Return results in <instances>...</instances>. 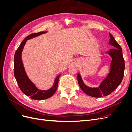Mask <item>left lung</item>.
<instances>
[{
	"mask_svg": "<svg viewBox=\"0 0 132 132\" xmlns=\"http://www.w3.org/2000/svg\"><path fill=\"white\" fill-rule=\"evenodd\" d=\"M110 36L111 39L109 43L114 47L107 52L112 58L110 73L107 77L97 88H91L84 84L80 75L78 74V81L80 87L85 94L92 97H101L110 95L120 85L124 77L125 63L122 48L110 33Z\"/></svg>",
	"mask_w": 132,
	"mask_h": 132,
	"instance_id": "obj_1",
	"label": "left lung"
}]
</instances>
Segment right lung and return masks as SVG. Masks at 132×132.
I'll return each mask as SVG.
<instances>
[{"mask_svg":"<svg viewBox=\"0 0 132 132\" xmlns=\"http://www.w3.org/2000/svg\"><path fill=\"white\" fill-rule=\"evenodd\" d=\"M46 32L45 31H42L38 33L32 34L27 36L16 51L14 55V72L15 78L18 84L20 89L23 94L27 96H29L31 98L38 100H45L52 96L57 89L59 78L61 75H58L55 79L54 85L51 89L46 91L39 90L30 81L26 74L21 60V53L27 40Z\"/></svg>","mask_w":132,"mask_h":132,"instance_id":"right-lung-1","label":"right lung"}]
</instances>
